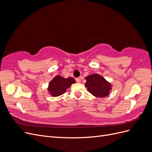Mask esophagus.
Listing matches in <instances>:
<instances>
[{
  "label": "esophagus",
  "mask_w": 152,
  "mask_h": 152,
  "mask_svg": "<svg viewBox=\"0 0 152 152\" xmlns=\"http://www.w3.org/2000/svg\"><path fill=\"white\" fill-rule=\"evenodd\" d=\"M76 81L77 83H80L81 80H80V79L79 77H77V78H76Z\"/></svg>",
  "instance_id": "34e87169"
}]
</instances>
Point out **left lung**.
<instances>
[{"mask_svg":"<svg viewBox=\"0 0 152 152\" xmlns=\"http://www.w3.org/2000/svg\"><path fill=\"white\" fill-rule=\"evenodd\" d=\"M85 86L88 91L96 97L103 98L108 96L111 90V85L104 77L97 74L86 77Z\"/></svg>","mask_w":152,"mask_h":152,"instance_id":"left-lung-1","label":"left lung"}]
</instances>
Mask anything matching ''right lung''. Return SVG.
I'll list each match as a JSON object with an SVG mask.
<instances>
[{"label":"right lung","mask_w":152,"mask_h":152,"mask_svg":"<svg viewBox=\"0 0 152 152\" xmlns=\"http://www.w3.org/2000/svg\"><path fill=\"white\" fill-rule=\"evenodd\" d=\"M75 83V80L72 77L65 79L61 76H57L49 83L48 91L52 96H58L64 94L66 89Z\"/></svg>","instance_id":"add662e5"}]
</instances>
